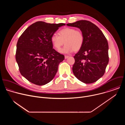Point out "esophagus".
Segmentation results:
<instances>
[{
    "instance_id": "1",
    "label": "esophagus",
    "mask_w": 125,
    "mask_h": 125,
    "mask_svg": "<svg viewBox=\"0 0 125 125\" xmlns=\"http://www.w3.org/2000/svg\"><path fill=\"white\" fill-rule=\"evenodd\" d=\"M69 57V56H68V55H65V59L68 58Z\"/></svg>"
}]
</instances>
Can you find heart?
<instances>
[{"label":"heart","instance_id":"heart-1","mask_svg":"<svg viewBox=\"0 0 125 125\" xmlns=\"http://www.w3.org/2000/svg\"><path fill=\"white\" fill-rule=\"evenodd\" d=\"M58 34H53L50 38L51 42L57 50L60 49L64 44L65 46L60 50L62 53L68 54L73 51H79L83 46L84 37L83 32L74 28H65L59 31Z\"/></svg>","mask_w":125,"mask_h":125}]
</instances>
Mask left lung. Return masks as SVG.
Instances as JSON below:
<instances>
[{
    "mask_svg": "<svg viewBox=\"0 0 125 125\" xmlns=\"http://www.w3.org/2000/svg\"><path fill=\"white\" fill-rule=\"evenodd\" d=\"M67 25L79 28L84 37L83 46L74 56L73 73L85 83H93L103 76L108 63L107 41L101 31L88 21L80 20Z\"/></svg>",
    "mask_w": 125,
    "mask_h": 125,
    "instance_id": "8db88e82",
    "label": "left lung"
}]
</instances>
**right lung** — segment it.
<instances>
[{
  "label": "right lung",
  "mask_w": 125,
  "mask_h": 125,
  "mask_svg": "<svg viewBox=\"0 0 125 125\" xmlns=\"http://www.w3.org/2000/svg\"><path fill=\"white\" fill-rule=\"evenodd\" d=\"M65 25L38 21L29 26L19 38L16 60L21 74L31 83L44 85L55 77L64 56L53 48L50 38Z\"/></svg>",
  "instance_id": "right-lung-1"
}]
</instances>
